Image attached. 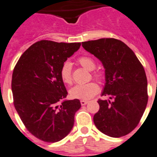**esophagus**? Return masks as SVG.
Returning <instances> with one entry per match:
<instances>
[{"instance_id": "obj_1", "label": "esophagus", "mask_w": 157, "mask_h": 157, "mask_svg": "<svg viewBox=\"0 0 157 157\" xmlns=\"http://www.w3.org/2000/svg\"><path fill=\"white\" fill-rule=\"evenodd\" d=\"M80 103H81L82 106H84V105L87 104V103H89V101L88 100H81V101H80Z\"/></svg>"}]
</instances>
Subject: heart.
<instances>
[{
	"label": "heart",
	"instance_id": "b5f03b06",
	"mask_svg": "<svg viewBox=\"0 0 157 157\" xmlns=\"http://www.w3.org/2000/svg\"><path fill=\"white\" fill-rule=\"evenodd\" d=\"M78 62L83 67L93 71L96 67V62L94 59L89 56H82L78 58ZM60 75L63 82L71 86L73 82L72 77V67L71 64L69 62H64L61 66ZM92 76L99 82H103L104 80V75L100 71H93L92 72ZM99 92V86L95 82H90L83 85H77L72 88L70 91L71 97L75 99L80 100H90Z\"/></svg>",
	"mask_w": 157,
	"mask_h": 157
}]
</instances>
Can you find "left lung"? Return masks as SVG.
Here are the masks:
<instances>
[{
  "mask_svg": "<svg viewBox=\"0 0 157 157\" xmlns=\"http://www.w3.org/2000/svg\"><path fill=\"white\" fill-rule=\"evenodd\" d=\"M83 48L102 61L106 85L99 100L100 110L93 117L95 125L113 138L124 136L139 124L148 102L147 78L144 67L124 43L102 38L82 43Z\"/></svg>",
  "mask_w": 157,
  "mask_h": 157,
  "instance_id": "left-lung-1",
  "label": "left lung"
}]
</instances>
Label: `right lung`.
Wrapping results in <instances>:
<instances>
[{
  "label": "right lung",
  "mask_w": 157,
  "mask_h": 157,
  "mask_svg": "<svg viewBox=\"0 0 157 157\" xmlns=\"http://www.w3.org/2000/svg\"><path fill=\"white\" fill-rule=\"evenodd\" d=\"M80 46L81 43L40 40L21 54L14 67V106L27 130L40 140L58 142L74 125L81 103L78 99L61 102L67 92L60 71Z\"/></svg>",
  "instance_id": "add662e5"
}]
</instances>
